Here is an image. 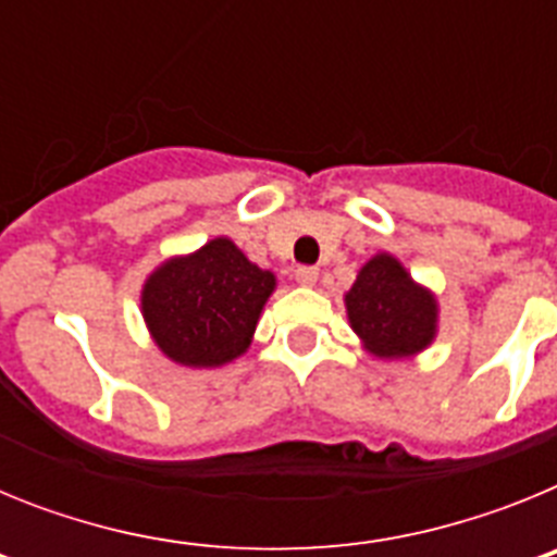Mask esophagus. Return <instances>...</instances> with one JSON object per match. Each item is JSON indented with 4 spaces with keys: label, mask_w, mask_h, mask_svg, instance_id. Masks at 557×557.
Segmentation results:
<instances>
[{
    "label": "esophagus",
    "mask_w": 557,
    "mask_h": 557,
    "mask_svg": "<svg viewBox=\"0 0 557 557\" xmlns=\"http://www.w3.org/2000/svg\"><path fill=\"white\" fill-rule=\"evenodd\" d=\"M318 268H298L295 270V282L301 284V287H314L318 284Z\"/></svg>",
    "instance_id": "obj_1"
}]
</instances>
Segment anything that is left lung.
<instances>
[{"label":"left lung","instance_id":"1","mask_svg":"<svg viewBox=\"0 0 557 557\" xmlns=\"http://www.w3.org/2000/svg\"><path fill=\"white\" fill-rule=\"evenodd\" d=\"M346 314L362 348L379 359H410L437 337V298L393 253L371 256L346 293Z\"/></svg>","mask_w":557,"mask_h":557}]
</instances>
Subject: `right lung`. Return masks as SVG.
Masks as SVG:
<instances>
[{"label":"right lung","instance_id":"obj_1","mask_svg":"<svg viewBox=\"0 0 557 557\" xmlns=\"http://www.w3.org/2000/svg\"><path fill=\"white\" fill-rule=\"evenodd\" d=\"M275 275L228 236L170 256L141 284V318L152 343L184 368H220L250 348Z\"/></svg>","mask_w":557,"mask_h":557}]
</instances>
